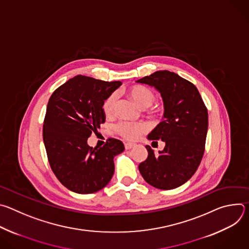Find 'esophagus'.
<instances>
[{"label": "esophagus", "mask_w": 249, "mask_h": 249, "mask_svg": "<svg viewBox=\"0 0 249 249\" xmlns=\"http://www.w3.org/2000/svg\"><path fill=\"white\" fill-rule=\"evenodd\" d=\"M133 147H135V144H133V143H125V149L126 150H130Z\"/></svg>", "instance_id": "esophagus-1"}]
</instances>
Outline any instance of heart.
Instances as JSON below:
<instances>
[{
  "label": "heart",
  "instance_id": "heart-1",
  "mask_svg": "<svg viewBox=\"0 0 249 249\" xmlns=\"http://www.w3.org/2000/svg\"><path fill=\"white\" fill-rule=\"evenodd\" d=\"M130 97L142 108H147L155 102V93L146 87L143 86H133L128 89ZM118 95L116 92L111 93L106 98L102 104V110L106 116H111L114 114L116 102ZM116 131L123 138L134 141L137 140L142 134L147 131L146 125L142 123H131L121 122L116 126Z\"/></svg>",
  "mask_w": 249,
  "mask_h": 249
}]
</instances>
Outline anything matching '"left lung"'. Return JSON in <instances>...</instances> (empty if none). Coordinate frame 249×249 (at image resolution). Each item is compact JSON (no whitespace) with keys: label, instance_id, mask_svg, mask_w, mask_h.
I'll list each match as a JSON object with an SVG mask.
<instances>
[{"label":"left lung","instance_id":"1","mask_svg":"<svg viewBox=\"0 0 249 249\" xmlns=\"http://www.w3.org/2000/svg\"><path fill=\"white\" fill-rule=\"evenodd\" d=\"M136 83L155 88L163 101V120L148 135V140L164 142L155 155L146 146L148 158L139 170L150 185L174 189L187 182L197 170L204 155L208 132V111L197 88L169 71H158ZM152 143V144H153Z\"/></svg>","mask_w":249,"mask_h":249}]
</instances>
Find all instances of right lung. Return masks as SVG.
Listing matches in <instances>:
<instances>
[{"mask_svg":"<svg viewBox=\"0 0 249 249\" xmlns=\"http://www.w3.org/2000/svg\"><path fill=\"white\" fill-rule=\"evenodd\" d=\"M121 82H104L78 75L50 96L43 123V142L50 166L59 181L79 194L99 191L114 173L121 141L108 139L103 147H89L88 139L105 122L102 104Z\"/></svg>","mask_w":249,"mask_h":249,"instance_id":"obj_1","label":"right lung"}]
</instances>
